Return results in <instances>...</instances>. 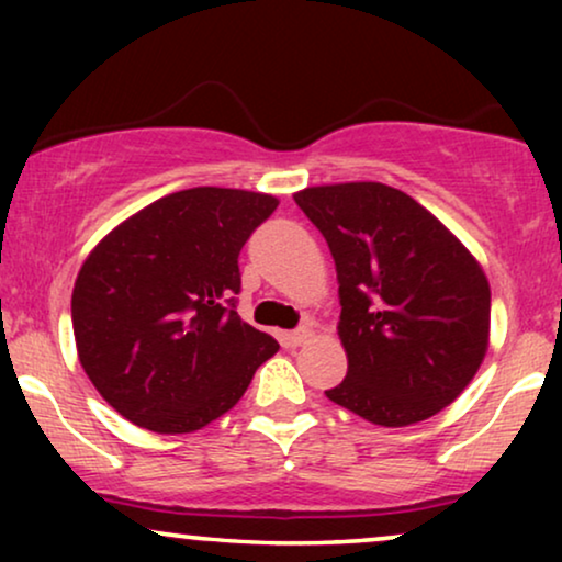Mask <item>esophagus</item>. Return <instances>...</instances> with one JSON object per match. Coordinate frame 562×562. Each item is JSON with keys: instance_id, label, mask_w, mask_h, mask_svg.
<instances>
[{"instance_id": "1", "label": "esophagus", "mask_w": 562, "mask_h": 562, "mask_svg": "<svg viewBox=\"0 0 562 562\" xmlns=\"http://www.w3.org/2000/svg\"><path fill=\"white\" fill-rule=\"evenodd\" d=\"M312 337H314V329H312V325H304V327L294 329V333L289 335V340H291V345H304V342H310Z\"/></svg>"}]
</instances>
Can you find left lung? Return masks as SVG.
I'll list each match as a JSON object with an SVG mask.
<instances>
[{
    "instance_id": "8db88e82",
    "label": "left lung",
    "mask_w": 562,
    "mask_h": 562,
    "mask_svg": "<svg viewBox=\"0 0 562 562\" xmlns=\"http://www.w3.org/2000/svg\"><path fill=\"white\" fill-rule=\"evenodd\" d=\"M294 202L325 235L340 283L348 375L325 391L329 402L381 427L456 402L488 350L491 289L473 252L379 181L310 187Z\"/></svg>"
}]
</instances>
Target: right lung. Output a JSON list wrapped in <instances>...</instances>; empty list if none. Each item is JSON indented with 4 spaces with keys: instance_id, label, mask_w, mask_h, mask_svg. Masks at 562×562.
Segmentation results:
<instances>
[{
    "instance_id": "1",
    "label": "right lung",
    "mask_w": 562,
    "mask_h": 562,
    "mask_svg": "<svg viewBox=\"0 0 562 562\" xmlns=\"http://www.w3.org/2000/svg\"><path fill=\"white\" fill-rule=\"evenodd\" d=\"M271 194L196 187L120 222L74 283L76 350L106 404L160 435L194 432L233 409L279 342L240 319L245 240Z\"/></svg>"
}]
</instances>
